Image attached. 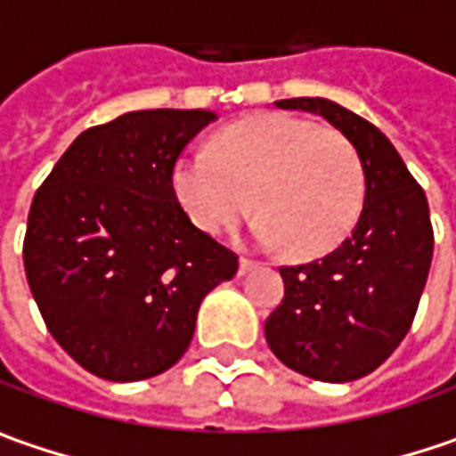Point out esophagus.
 <instances>
[{
  "label": "esophagus",
  "mask_w": 456,
  "mask_h": 456,
  "mask_svg": "<svg viewBox=\"0 0 456 456\" xmlns=\"http://www.w3.org/2000/svg\"><path fill=\"white\" fill-rule=\"evenodd\" d=\"M251 267H256V262H254V259H248V256H241V262H239V273H241V275H246Z\"/></svg>",
  "instance_id": "34e87169"
}]
</instances>
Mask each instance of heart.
<instances>
[{"label": "heart", "mask_w": 456, "mask_h": 456, "mask_svg": "<svg viewBox=\"0 0 456 456\" xmlns=\"http://www.w3.org/2000/svg\"><path fill=\"white\" fill-rule=\"evenodd\" d=\"M171 183L200 231L220 233L254 205V239L288 244L298 259L340 246L366 194L361 158L340 132L282 114L248 116L223 129L210 150L183 152Z\"/></svg>", "instance_id": "obj_1"}]
</instances>
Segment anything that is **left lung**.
Returning <instances> with one entry per match:
<instances>
[{"label":"left lung","mask_w":456,"mask_h":456,"mask_svg":"<svg viewBox=\"0 0 456 456\" xmlns=\"http://www.w3.org/2000/svg\"><path fill=\"white\" fill-rule=\"evenodd\" d=\"M277 106L324 116L340 129L361 158L366 197L353 233L332 254L280 267L285 296L265 322V338L298 374L355 381L395 353L415 319L434 256L428 200L371 121L327 98Z\"/></svg>","instance_id":"left-lung-1"}]
</instances>
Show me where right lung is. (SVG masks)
Returning a JSON list of instances; mask_svg holds the SVG:
<instances>
[{
  "label": "right lung",
  "instance_id": "obj_1",
  "mask_svg": "<svg viewBox=\"0 0 456 456\" xmlns=\"http://www.w3.org/2000/svg\"><path fill=\"white\" fill-rule=\"evenodd\" d=\"M217 116L150 109L90 126L33 197L22 262L38 311L85 371L140 381L186 353L202 298L239 256L176 200L181 150Z\"/></svg>",
  "mask_w": 456,
  "mask_h": 456
}]
</instances>
